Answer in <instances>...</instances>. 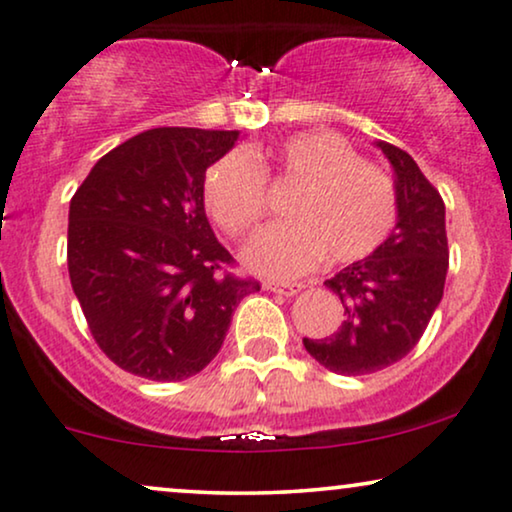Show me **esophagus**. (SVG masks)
I'll return each instance as SVG.
<instances>
[{
  "label": "esophagus",
  "mask_w": 512,
  "mask_h": 512,
  "mask_svg": "<svg viewBox=\"0 0 512 512\" xmlns=\"http://www.w3.org/2000/svg\"><path fill=\"white\" fill-rule=\"evenodd\" d=\"M264 288H267V291H272V293H279V295H286V298H291V295H295V293H300V283H276V281H267L264 283Z\"/></svg>",
  "instance_id": "34e87169"
}]
</instances>
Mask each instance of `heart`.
<instances>
[{
	"instance_id": "1",
	"label": "heart",
	"mask_w": 512,
	"mask_h": 512,
	"mask_svg": "<svg viewBox=\"0 0 512 512\" xmlns=\"http://www.w3.org/2000/svg\"><path fill=\"white\" fill-rule=\"evenodd\" d=\"M267 171L295 186L288 221L252 238L245 262L255 272L288 279L310 272L326 255L355 262L372 255L396 224L393 181L336 133H300L269 150H236L209 166L205 205L212 219L240 238L267 212Z\"/></svg>"
}]
</instances>
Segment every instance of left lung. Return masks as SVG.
I'll return each instance as SVG.
<instances>
[{"label": "left lung", "mask_w": 512, "mask_h": 512, "mask_svg": "<svg viewBox=\"0 0 512 512\" xmlns=\"http://www.w3.org/2000/svg\"><path fill=\"white\" fill-rule=\"evenodd\" d=\"M396 174L398 221L365 260L324 281L343 303V322L326 338H303L319 365L362 377L403 360L443 298L448 272L446 205L408 152L379 140Z\"/></svg>", "instance_id": "1"}]
</instances>
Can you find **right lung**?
Wrapping results in <instances>:
<instances>
[{
    "instance_id": "right-lung-1",
    "label": "right lung",
    "mask_w": 512,
    "mask_h": 512,
    "mask_svg": "<svg viewBox=\"0 0 512 512\" xmlns=\"http://www.w3.org/2000/svg\"><path fill=\"white\" fill-rule=\"evenodd\" d=\"M238 131L152 128L80 183L69 207V276L90 334L123 372L181 381L224 343L260 281L229 272L205 214V171Z\"/></svg>"
}]
</instances>
